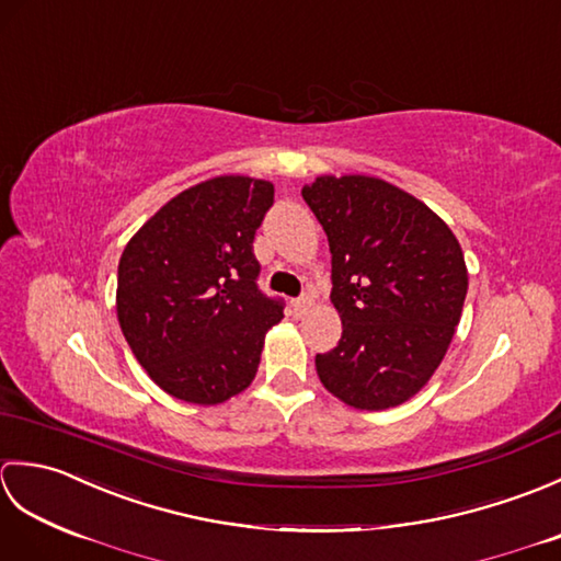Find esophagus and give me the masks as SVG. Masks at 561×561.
Masks as SVG:
<instances>
[{"instance_id": "34e87169", "label": "esophagus", "mask_w": 561, "mask_h": 561, "mask_svg": "<svg viewBox=\"0 0 561 561\" xmlns=\"http://www.w3.org/2000/svg\"><path fill=\"white\" fill-rule=\"evenodd\" d=\"M311 306H313L311 296H301V299H294V301H291V308H294L296 316L308 313V308H311Z\"/></svg>"}]
</instances>
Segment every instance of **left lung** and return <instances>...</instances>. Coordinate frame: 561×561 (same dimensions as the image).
<instances>
[{"mask_svg":"<svg viewBox=\"0 0 561 561\" xmlns=\"http://www.w3.org/2000/svg\"><path fill=\"white\" fill-rule=\"evenodd\" d=\"M301 195L332 253L337 347L316 356L332 396L388 410L420 392L460 323L468 267L448 224L422 199L371 175H318Z\"/></svg>","mask_w":561,"mask_h":561,"instance_id":"obj_1","label":"left lung"}]
</instances>
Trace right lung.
Instances as JSON below:
<instances>
[{"label":"right lung","mask_w":561,"mask_h":561,"mask_svg":"<svg viewBox=\"0 0 561 561\" xmlns=\"http://www.w3.org/2000/svg\"><path fill=\"white\" fill-rule=\"evenodd\" d=\"M270 181L217 175L165 202L129 238L117 265V323L137 362L169 396L221 404L257 374L284 306L257 289L255 231Z\"/></svg>","instance_id":"add662e5"}]
</instances>
